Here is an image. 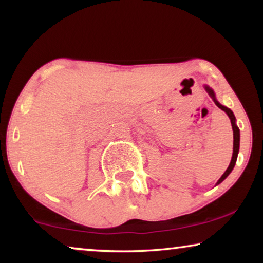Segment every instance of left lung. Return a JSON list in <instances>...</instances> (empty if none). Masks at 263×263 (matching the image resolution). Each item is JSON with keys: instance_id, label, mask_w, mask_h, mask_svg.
<instances>
[{"instance_id": "left-lung-1", "label": "left lung", "mask_w": 263, "mask_h": 263, "mask_svg": "<svg viewBox=\"0 0 263 263\" xmlns=\"http://www.w3.org/2000/svg\"><path fill=\"white\" fill-rule=\"evenodd\" d=\"M204 88H206V91H207L208 95H210L212 98H213L215 105H217L219 109H221L222 111H225V112L228 114L230 121H231L232 130H233V153H232V159H231V163H230V165H229V167L226 168V171L224 172V175H222L221 177L219 178V181L217 182V184H220V183L224 181V179L228 177L230 174H231V171L233 170V167H235V164H236V160H237V156H238V151H239V129H238V127H237L236 117H235V115H233L232 111L230 110L229 107L221 105V104L219 103L217 99H215V95H214L213 89L208 87V86H204Z\"/></svg>"}]
</instances>
